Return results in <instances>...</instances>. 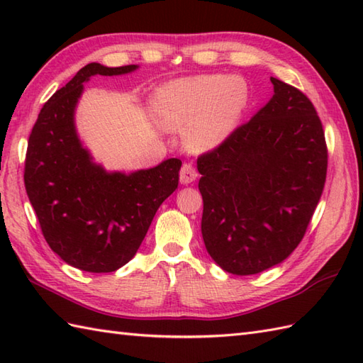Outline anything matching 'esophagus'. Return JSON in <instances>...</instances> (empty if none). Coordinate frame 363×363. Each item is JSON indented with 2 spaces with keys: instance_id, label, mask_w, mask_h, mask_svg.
<instances>
[{
  "instance_id": "34e87169",
  "label": "esophagus",
  "mask_w": 363,
  "mask_h": 363,
  "mask_svg": "<svg viewBox=\"0 0 363 363\" xmlns=\"http://www.w3.org/2000/svg\"><path fill=\"white\" fill-rule=\"evenodd\" d=\"M196 169L194 165L190 164H184L182 168H181V173H179V181L181 184H184V186H187V184H191L195 179H196Z\"/></svg>"
}]
</instances>
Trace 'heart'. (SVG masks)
Wrapping results in <instances>:
<instances>
[{"label":"heart","instance_id":"heart-1","mask_svg":"<svg viewBox=\"0 0 363 363\" xmlns=\"http://www.w3.org/2000/svg\"><path fill=\"white\" fill-rule=\"evenodd\" d=\"M248 103L250 90L243 79L206 74L162 86L152 98V111L162 126L186 129L189 148L203 152L233 134Z\"/></svg>","mask_w":363,"mask_h":363}]
</instances>
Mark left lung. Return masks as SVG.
I'll list each match as a JSON object with an SVG mask.
<instances>
[{
    "mask_svg": "<svg viewBox=\"0 0 363 363\" xmlns=\"http://www.w3.org/2000/svg\"><path fill=\"white\" fill-rule=\"evenodd\" d=\"M272 84L273 98L196 162L206 250L238 276L264 272L295 251L326 182L317 111L301 90L276 78Z\"/></svg>",
    "mask_w": 363,
    "mask_h": 363,
    "instance_id": "left-lung-1",
    "label": "left lung"
}]
</instances>
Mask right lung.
Returning <instances> with one entry per match:
<instances>
[{
	"label": "right lung",
	"instance_id": "1",
	"mask_svg": "<svg viewBox=\"0 0 363 363\" xmlns=\"http://www.w3.org/2000/svg\"><path fill=\"white\" fill-rule=\"evenodd\" d=\"M137 65L91 62L42 107L29 135L25 187L50 248L68 265L111 273L135 256L160 204L179 184V159L148 169L109 173L94 162L74 126L91 76H117Z\"/></svg>",
	"mask_w": 363,
	"mask_h": 363
}]
</instances>
